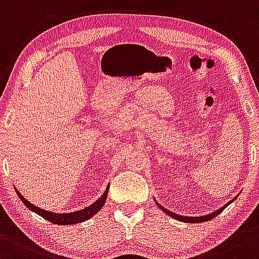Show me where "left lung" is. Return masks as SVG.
Masks as SVG:
<instances>
[{
    "label": "left lung",
    "instance_id": "8db88e82",
    "mask_svg": "<svg viewBox=\"0 0 259 259\" xmlns=\"http://www.w3.org/2000/svg\"><path fill=\"white\" fill-rule=\"evenodd\" d=\"M240 194V193H239ZM239 194H236V196L234 197V198H232L230 202H228L226 203V204H224L222 208H219V209H217L215 211H213V213H209V214H205V215H202V217H185V215H179V214H175V213H172V211L171 210H168V209H165L164 207H162L161 204H159L158 202H156V199H154V202H155V204L158 205L159 208L161 209L162 211H164V213H166L167 215H170L171 218H174V219H176V220H179V222H184V223H192V224H196V223H204V222H208V220H210V219H213L214 217H217L218 214L220 213V211H223L224 210V208H226L228 207L229 204H231L232 202H234L235 199L237 198V197H239Z\"/></svg>",
    "mask_w": 259,
    "mask_h": 259
}]
</instances>
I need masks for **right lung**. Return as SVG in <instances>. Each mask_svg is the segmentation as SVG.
Masks as SVG:
<instances>
[{
    "label": "right lung",
    "instance_id": "right-lung-1",
    "mask_svg": "<svg viewBox=\"0 0 259 259\" xmlns=\"http://www.w3.org/2000/svg\"><path fill=\"white\" fill-rule=\"evenodd\" d=\"M109 187H110V185H107L105 192L101 194L100 198H98L94 203H93V204L89 205V207H85L84 209H82V210L72 211V213H52V211H49V210H45V209L35 207V205L31 204L29 200L25 199L24 197H23L22 194L18 192V190H17L16 187H14V190H16V192H17V194H18L20 200H22V202L24 203V204L27 205V207L30 209L31 211L39 214L40 217H42L44 219H46L48 222H50L52 224H57V225H71V224L72 225H74V224L83 223V222H85V220L91 219L93 215H95V214H97L98 211L104 207V204H105V200L107 198V193H109Z\"/></svg>",
    "mask_w": 259,
    "mask_h": 259
}]
</instances>
